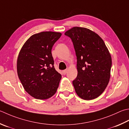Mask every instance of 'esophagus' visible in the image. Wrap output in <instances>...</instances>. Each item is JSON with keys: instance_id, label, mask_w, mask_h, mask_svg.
Returning <instances> with one entry per match:
<instances>
[{"instance_id": "34e87169", "label": "esophagus", "mask_w": 129, "mask_h": 129, "mask_svg": "<svg viewBox=\"0 0 129 129\" xmlns=\"http://www.w3.org/2000/svg\"><path fill=\"white\" fill-rule=\"evenodd\" d=\"M67 72H68V70L67 69L64 70H63V71H62V74H64V75H65L67 73Z\"/></svg>"}]
</instances>
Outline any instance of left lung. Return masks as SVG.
Masks as SVG:
<instances>
[{
    "instance_id": "8db88e82",
    "label": "left lung",
    "mask_w": 129,
    "mask_h": 129,
    "mask_svg": "<svg viewBox=\"0 0 129 129\" xmlns=\"http://www.w3.org/2000/svg\"><path fill=\"white\" fill-rule=\"evenodd\" d=\"M73 42L77 59L78 75L73 81L75 92L85 100H93L107 86L111 56L103 40L86 28L74 27L65 32Z\"/></svg>"
}]
</instances>
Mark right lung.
<instances>
[{"label":"right lung","instance_id":"obj_1","mask_svg":"<svg viewBox=\"0 0 129 129\" xmlns=\"http://www.w3.org/2000/svg\"><path fill=\"white\" fill-rule=\"evenodd\" d=\"M60 32H42L30 37L20 51L17 69L25 90L38 100H46L56 93L61 75L55 70L51 54Z\"/></svg>","mask_w":129,"mask_h":129}]
</instances>
